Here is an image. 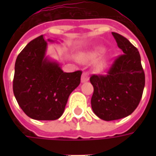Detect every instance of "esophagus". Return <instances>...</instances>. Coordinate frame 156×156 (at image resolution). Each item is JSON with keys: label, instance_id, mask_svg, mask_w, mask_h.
<instances>
[{"label": "esophagus", "instance_id": "1", "mask_svg": "<svg viewBox=\"0 0 156 156\" xmlns=\"http://www.w3.org/2000/svg\"><path fill=\"white\" fill-rule=\"evenodd\" d=\"M89 80V76L87 73H83L82 74L81 77V82L82 83H85V82H88Z\"/></svg>", "mask_w": 156, "mask_h": 156}]
</instances>
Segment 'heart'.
Masks as SVG:
<instances>
[{
    "label": "heart",
    "instance_id": "b5f03b06",
    "mask_svg": "<svg viewBox=\"0 0 156 156\" xmlns=\"http://www.w3.org/2000/svg\"><path fill=\"white\" fill-rule=\"evenodd\" d=\"M104 52H105V48L103 47H97V48H94L90 51H88L78 55V59L82 62H88L94 61L97 58H99V56H101V54H103ZM107 65H108L107 60L103 59L100 62H98V64L96 66V69L99 72L104 71L105 68H107Z\"/></svg>",
    "mask_w": 156,
    "mask_h": 156
}]
</instances>
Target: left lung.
<instances>
[{
    "instance_id": "left-lung-1",
    "label": "left lung",
    "mask_w": 156,
    "mask_h": 156,
    "mask_svg": "<svg viewBox=\"0 0 156 156\" xmlns=\"http://www.w3.org/2000/svg\"><path fill=\"white\" fill-rule=\"evenodd\" d=\"M124 54L112 65L107 76L93 75V111L99 119L110 121L131 115L140 104L144 91V73L138 49L127 38L112 32Z\"/></svg>"
}]
</instances>
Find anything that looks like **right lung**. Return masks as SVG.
Wrapping results in <instances>:
<instances>
[{"label":"right lung","instance_id":"add662e5","mask_svg":"<svg viewBox=\"0 0 156 156\" xmlns=\"http://www.w3.org/2000/svg\"><path fill=\"white\" fill-rule=\"evenodd\" d=\"M56 41L40 36L16 60L13 93L23 112L37 120L61 117L69 95L80 83L81 71L65 73L58 62L46 56L48 41Z\"/></svg>","mask_w":156,"mask_h":156}]
</instances>
